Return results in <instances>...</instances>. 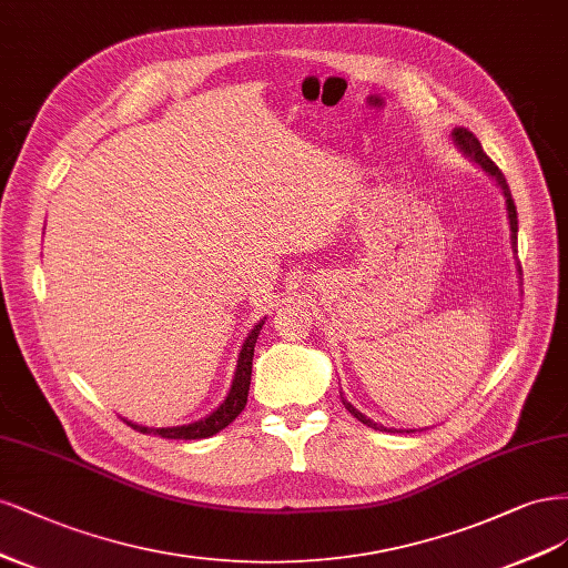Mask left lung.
I'll use <instances>...</instances> for the list:
<instances>
[{"mask_svg": "<svg viewBox=\"0 0 568 568\" xmlns=\"http://www.w3.org/2000/svg\"><path fill=\"white\" fill-rule=\"evenodd\" d=\"M453 139H455V143L460 145V149H463L474 162L481 164L484 172H488L493 179L498 181V186L503 189V193H505V197H507V219H509V231H511V247H517V231H519V226H517V207H515V200H511V193H509V186H507V181H505V174L500 172L498 164L493 162V160L484 153L479 139L474 136L469 130H465V126H457V130H453ZM519 273H521V266H519ZM342 404H344L346 410H349V413L358 419V423L368 425V427H373V429H379V432H389L384 425H377V423H373V419L365 417L363 413H358L344 396H342Z\"/></svg>", "mask_w": 568, "mask_h": 568, "instance_id": "8db88e82", "label": "left lung"}]
</instances>
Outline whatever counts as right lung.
<instances>
[{
  "mask_svg": "<svg viewBox=\"0 0 568 568\" xmlns=\"http://www.w3.org/2000/svg\"><path fill=\"white\" fill-rule=\"evenodd\" d=\"M262 325H264V321H260L257 325H254L252 331H250V335L245 337L241 356H237V368H235V375H233L231 389H229L226 398L222 400V406H219L216 410H212L207 417L197 419V423H191V425L164 427V429H149V427L132 425V423H126V425L134 427V429L141 432V434H151V432H153V434H158V436H162V438H186V442H191V438H207V436H212V434H216V432H222L224 427H229V425L233 423V419L243 413V408H245V404H247L254 344H257Z\"/></svg>",
  "mask_w": 568,
  "mask_h": 568,
  "instance_id": "obj_1",
  "label": "right lung"
}]
</instances>
